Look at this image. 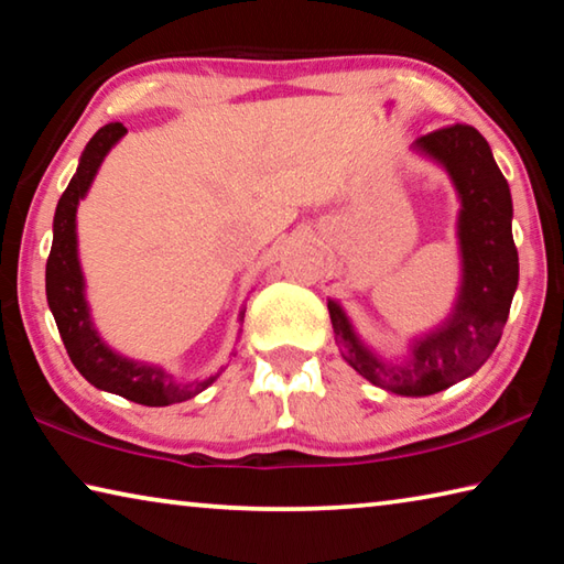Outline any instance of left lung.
<instances>
[{
  "mask_svg": "<svg viewBox=\"0 0 564 564\" xmlns=\"http://www.w3.org/2000/svg\"><path fill=\"white\" fill-rule=\"evenodd\" d=\"M415 151L437 161L460 196L457 238L463 283L453 316L413 343L405 362H388L362 346L336 301L328 313L340 356L370 383L395 395H433L473 376L500 343L518 289V248L512 241V198L482 133L453 123L420 137Z\"/></svg>",
  "mask_w": 564,
  "mask_h": 564,
  "instance_id": "left-lung-1",
  "label": "left lung"
}]
</instances>
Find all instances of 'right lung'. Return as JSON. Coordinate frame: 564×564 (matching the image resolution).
<instances>
[{"mask_svg":"<svg viewBox=\"0 0 564 564\" xmlns=\"http://www.w3.org/2000/svg\"><path fill=\"white\" fill-rule=\"evenodd\" d=\"M123 133H127L123 123H107V127L94 133L79 159V169L72 176L59 204H56L54 241L50 259H46V301H50L56 328H59V336L74 368L94 388L133 400V403L161 408L184 403V400L198 395L214 383L221 370L204 380L178 383L164 368L147 366V362L129 360L113 352L99 338V333L94 330L89 305L84 299L79 256H76V206L87 196L104 156L109 154V149L117 144Z\"/></svg>","mask_w":564,"mask_h":564,"instance_id":"obj_1","label":"right lung"}]
</instances>
